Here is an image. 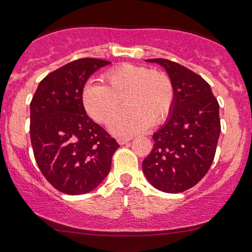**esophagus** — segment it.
<instances>
[{
    "label": "esophagus",
    "instance_id": "esophagus-1",
    "mask_svg": "<svg viewBox=\"0 0 252 252\" xmlns=\"http://www.w3.org/2000/svg\"><path fill=\"white\" fill-rule=\"evenodd\" d=\"M132 138L131 137H118L117 138V142L120 143V144H126V143H128L129 141H131Z\"/></svg>",
    "mask_w": 252,
    "mask_h": 252
}]
</instances>
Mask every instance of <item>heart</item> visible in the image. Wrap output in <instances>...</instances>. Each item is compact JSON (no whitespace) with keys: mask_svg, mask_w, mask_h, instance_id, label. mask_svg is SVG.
<instances>
[{"mask_svg":"<svg viewBox=\"0 0 252 252\" xmlns=\"http://www.w3.org/2000/svg\"><path fill=\"white\" fill-rule=\"evenodd\" d=\"M105 85L86 84L83 104L88 114L99 123H109L122 108L128 109L110 124L116 135H134L163 122L174 103V89L169 77L146 66L122 63L103 76Z\"/></svg>","mask_w":252,"mask_h":252,"instance_id":"b5f03b06","label":"heart"}]
</instances>
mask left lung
Wrapping results in <instances>:
<instances>
[{
	"label": "left lung",
	"mask_w": 252,
	"mask_h": 252,
	"mask_svg": "<svg viewBox=\"0 0 252 252\" xmlns=\"http://www.w3.org/2000/svg\"><path fill=\"white\" fill-rule=\"evenodd\" d=\"M146 62L166 70L174 103L166 123L153 135L143 174L162 192H185L204 178L215 158L220 134L218 100L209 84L180 63L160 58Z\"/></svg>",
	"instance_id": "left-lung-1"
}]
</instances>
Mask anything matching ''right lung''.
<instances>
[{
  "mask_svg": "<svg viewBox=\"0 0 252 252\" xmlns=\"http://www.w3.org/2000/svg\"><path fill=\"white\" fill-rule=\"evenodd\" d=\"M110 63L94 58L66 63L43 78L31 102L34 158L46 180L65 194H85L99 186L120 147L83 104L89 78Z\"/></svg>",
  "mask_w": 252,
  "mask_h": 252,
  "instance_id": "1",
  "label": "right lung"
}]
</instances>
